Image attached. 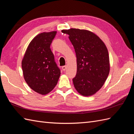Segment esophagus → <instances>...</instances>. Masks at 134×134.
I'll use <instances>...</instances> for the list:
<instances>
[{
	"label": "esophagus",
	"instance_id": "obj_1",
	"mask_svg": "<svg viewBox=\"0 0 134 134\" xmlns=\"http://www.w3.org/2000/svg\"><path fill=\"white\" fill-rule=\"evenodd\" d=\"M66 65H64V66H62V69H63V70H64V71H65L66 70Z\"/></svg>",
	"mask_w": 134,
	"mask_h": 134
}]
</instances>
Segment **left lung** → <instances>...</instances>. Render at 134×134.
Instances as JSON below:
<instances>
[{"label": "left lung", "mask_w": 134, "mask_h": 134, "mask_svg": "<svg viewBox=\"0 0 134 134\" xmlns=\"http://www.w3.org/2000/svg\"><path fill=\"white\" fill-rule=\"evenodd\" d=\"M69 35L76 56V74L72 79L76 90L81 95H93L102 88L109 72L107 48L101 39L93 32L70 28L62 30Z\"/></svg>", "instance_id": "8db88e82"}]
</instances>
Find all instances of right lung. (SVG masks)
Masks as SVG:
<instances>
[{
    "mask_svg": "<svg viewBox=\"0 0 134 134\" xmlns=\"http://www.w3.org/2000/svg\"><path fill=\"white\" fill-rule=\"evenodd\" d=\"M56 31L37 35L28 45L22 62L23 76L32 90L44 95L57 84L60 69L50 47Z\"/></svg>",
    "mask_w": 134,
    "mask_h": 134,
    "instance_id": "1",
    "label": "right lung"
}]
</instances>
